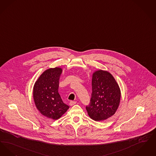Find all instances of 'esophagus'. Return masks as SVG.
<instances>
[{
	"instance_id": "34e87169",
	"label": "esophagus",
	"mask_w": 156,
	"mask_h": 156,
	"mask_svg": "<svg viewBox=\"0 0 156 156\" xmlns=\"http://www.w3.org/2000/svg\"><path fill=\"white\" fill-rule=\"evenodd\" d=\"M76 103V101H70V102H69V105H70V106H72V105H75Z\"/></svg>"
}]
</instances>
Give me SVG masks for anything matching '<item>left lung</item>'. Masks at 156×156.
Returning <instances> with one entry per match:
<instances>
[{
  "label": "left lung",
  "mask_w": 156,
  "mask_h": 156,
  "mask_svg": "<svg viewBox=\"0 0 156 156\" xmlns=\"http://www.w3.org/2000/svg\"><path fill=\"white\" fill-rule=\"evenodd\" d=\"M120 100V88L112 75L102 70L94 72L91 97L86 106L89 116L95 121L108 119L115 114Z\"/></svg>",
  "instance_id": "left-lung-1"
}]
</instances>
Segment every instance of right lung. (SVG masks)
<instances>
[{
    "label": "right lung",
    "mask_w": 156,
    "mask_h": 156,
    "mask_svg": "<svg viewBox=\"0 0 156 156\" xmlns=\"http://www.w3.org/2000/svg\"><path fill=\"white\" fill-rule=\"evenodd\" d=\"M61 68L49 69L40 76L34 84L33 97L35 106L42 115L56 120L69 107L65 104L58 93Z\"/></svg>",
    "instance_id": "1"
}]
</instances>
